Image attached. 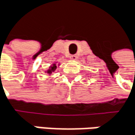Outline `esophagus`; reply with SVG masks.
Listing matches in <instances>:
<instances>
[{
    "mask_svg": "<svg viewBox=\"0 0 135 135\" xmlns=\"http://www.w3.org/2000/svg\"><path fill=\"white\" fill-rule=\"evenodd\" d=\"M70 58L71 60H73V61H75V60H77L78 57H77V55L74 54V55H71V56L70 57Z\"/></svg>",
    "mask_w": 135,
    "mask_h": 135,
    "instance_id": "obj_1",
    "label": "esophagus"
}]
</instances>
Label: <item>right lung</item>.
Instances as JSON below:
<instances>
[{"mask_svg": "<svg viewBox=\"0 0 135 135\" xmlns=\"http://www.w3.org/2000/svg\"><path fill=\"white\" fill-rule=\"evenodd\" d=\"M56 69H57V65H56V64H54L52 66H50V69L47 70V74H51L53 72H54V71L56 70Z\"/></svg>", "mask_w": 135, "mask_h": 135, "instance_id": "right-lung-1", "label": "right lung"}]
</instances>
